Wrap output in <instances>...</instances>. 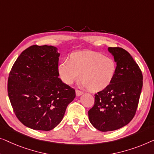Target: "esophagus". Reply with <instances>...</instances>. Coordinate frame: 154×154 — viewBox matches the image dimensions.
<instances>
[{"label": "esophagus", "instance_id": "esophagus-1", "mask_svg": "<svg viewBox=\"0 0 154 154\" xmlns=\"http://www.w3.org/2000/svg\"><path fill=\"white\" fill-rule=\"evenodd\" d=\"M82 94H83V92L81 91H79V90H78V89L76 90V95H77V96H81V95H82Z\"/></svg>", "mask_w": 154, "mask_h": 154}]
</instances>
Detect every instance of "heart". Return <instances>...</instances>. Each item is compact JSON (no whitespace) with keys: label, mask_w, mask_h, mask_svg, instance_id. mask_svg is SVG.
I'll list each match as a JSON object with an SVG mask.
<instances>
[{"label":"heart","mask_w":154,"mask_h":154,"mask_svg":"<svg viewBox=\"0 0 154 154\" xmlns=\"http://www.w3.org/2000/svg\"><path fill=\"white\" fill-rule=\"evenodd\" d=\"M58 69L64 83L70 85L81 77L82 86L97 92L109 85L115 75L116 65L111 58L86 51L73 54L70 60H63Z\"/></svg>","instance_id":"1"}]
</instances>
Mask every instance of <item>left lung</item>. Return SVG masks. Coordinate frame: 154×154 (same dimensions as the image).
<instances>
[{
	"label": "left lung",
	"mask_w": 154,
	"mask_h": 154,
	"mask_svg": "<svg viewBox=\"0 0 154 154\" xmlns=\"http://www.w3.org/2000/svg\"><path fill=\"white\" fill-rule=\"evenodd\" d=\"M116 63L114 79L95 94L94 107L88 112L91 124L102 132L125 126L135 115L141 94L143 76L131 55L121 47H109Z\"/></svg>",
	"instance_id": "8db88e82"
}]
</instances>
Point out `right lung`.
Instances as JSON below:
<instances>
[{
	"label": "right lung",
	"instance_id": "add662e5",
	"mask_svg": "<svg viewBox=\"0 0 154 154\" xmlns=\"http://www.w3.org/2000/svg\"><path fill=\"white\" fill-rule=\"evenodd\" d=\"M57 48L48 45L28 47L14 62L8 81L13 111L26 126L49 131L62 121L75 90L61 81Z\"/></svg>",
	"mask_w": 154,
	"mask_h": 154
}]
</instances>
